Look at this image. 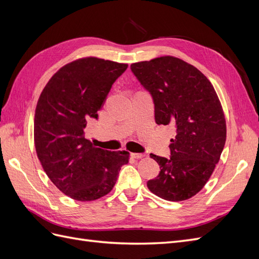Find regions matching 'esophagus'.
<instances>
[{"mask_svg": "<svg viewBox=\"0 0 259 259\" xmlns=\"http://www.w3.org/2000/svg\"><path fill=\"white\" fill-rule=\"evenodd\" d=\"M131 155H132V158H134V159H143L146 156L145 153H131Z\"/></svg>", "mask_w": 259, "mask_h": 259, "instance_id": "obj_1", "label": "esophagus"}]
</instances>
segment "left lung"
<instances>
[{
  "instance_id": "obj_1",
  "label": "left lung",
  "mask_w": 259,
  "mask_h": 259,
  "mask_svg": "<svg viewBox=\"0 0 259 259\" xmlns=\"http://www.w3.org/2000/svg\"><path fill=\"white\" fill-rule=\"evenodd\" d=\"M132 72L150 93L156 124L173 125L169 159L155 154L160 173L147 186L167 201H184L207 183L226 143V121L213 85L186 61L163 56L131 65Z\"/></svg>"
}]
</instances>
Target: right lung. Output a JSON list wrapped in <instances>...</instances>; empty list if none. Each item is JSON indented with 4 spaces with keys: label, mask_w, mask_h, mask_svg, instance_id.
I'll use <instances>...</instances> for the list:
<instances>
[{
    "label": "right lung",
    "mask_w": 259,
    "mask_h": 259,
    "mask_svg": "<svg viewBox=\"0 0 259 259\" xmlns=\"http://www.w3.org/2000/svg\"><path fill=\"white\" fill-rule=\"evenodd\" d=\"M127 69L96 57L59 69L38 98L34 115L37 158L53 184L77 201H94L112 190L127 151H108L85 138L90 119H98L109 92Z\"/></svg>",
    "instance_id": "obj_1"
}]
</instances>
